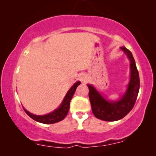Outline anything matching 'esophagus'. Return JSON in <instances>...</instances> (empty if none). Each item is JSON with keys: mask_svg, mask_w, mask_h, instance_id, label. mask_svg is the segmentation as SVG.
<instances>
[{"mask_svg": "<svg viewBox=\"0 0 156 156\" xmlns=\"http://www.w3.org/2000/svg\"><path fill=\"white\" fill-rule=\"evenodd\" d=\"M79 79H80V80L82 82H84L87 80V76L84 74L82 73V74H80V75H79Z\"/></svg>", "mask_w": 156, "mask_h": 156, "instance_id": "obj_1", "label": "esophagus"}]
</instances>
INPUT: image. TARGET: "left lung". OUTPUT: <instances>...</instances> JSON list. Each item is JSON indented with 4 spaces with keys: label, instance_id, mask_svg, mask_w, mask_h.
<instances>
[{
    "label": "left lung",
    "instance_id": "obj_1",
    "mask_svg": "<svg viewBox=\"0 0 156 156\" xmlns=\"http://www.w3.org/2000/svg\"><path fill=\"white\" fill-rule=\"evenodd\" d=\"M131 62V76L126 93L119 101H111L102 97L93 86L87 84L91 109L96 118L106 121H114L123 119L131 112L137 99L140 88L139 74L136 62L129 51L125 47L120 48Z\"/></svg>",
    "mask_w": 156,
    "mask_h": 156
}]
</instances>
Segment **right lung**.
<instances>
[{"label": "right lung", "mask_w": 156, "mask_h": 156, "mask_svg": "<svg viewBox=\"0 0 156 156\" xmlns=\"http://www.w3.org/2000/svg\"><path fill=\"white\" fill-rule=\"evenodd\" d=\"M80 84V82H76L69 89V90L67 91V94H66L65 98H64L63 101L60 104V106H59V108H57V109H55L52 113H50V114L46 115H43V116H37V115L30 114V113L28 112L24 108L25 113L30 118L33 119V120L40 123H45V124H51V123H55L59 122V121H61L67 115V113L69 109L70 101H71L72 98L73 97L74 92H75L76 87Z\"/></svg>", "instance_id": "add662e5"}]
</instances>
